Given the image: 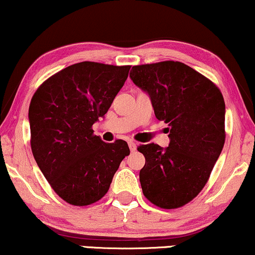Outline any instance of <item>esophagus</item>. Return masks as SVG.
Segmentation results:
<instances>
[{"mask_svg": "<svg viewBox=\"0 0 255 255\" xmlns=\"http://www.w3.org/2000/svg\"><path fill=\"white\" fill-rule=\"evenodd\" d=\"M128 147H130V151L133 152L137 148V145H135L134 141H128Z\"/></svg>", "mask_w": 255, "mask_h": 255, "instance_id": "esophagus-1", "label": "esophagus"}]
</instances>
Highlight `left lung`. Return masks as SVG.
<instances>
[{
	"label": "left lung",
	"instance_id": "1",
	"mask_svg": "<svg viewBox=\"0 0 255 255\" xmlns=\"http://www.w3.org/2000/svg\"><path fill=\"white\" fill-rule=\"evenodd\" d=\"M132 82L146 92L158 121L168 125L167 147L150 143L139 172L144 196L161 208L184 206L207 183L225 144V102L210 79L180 62L132 67Z\"/></svg>",
	"mask_w": 255,
	"mask_h": 255
}]
</instances>
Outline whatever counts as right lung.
I'll return each mask as SVG.
<instances>
[{"mask_svg": "<svg viewBox=\"0 0 255 255\" xmlns=\"http://www.w3.org/2000/svg\"><path fill=\"white\" fill-rule=\"evenodd\" d=\"M130 65L81 62L51 76L29 107L31 151L39 170L67 203L87 206L105 196L125 140L105 143L92 125L104 117L127 81Z\"/></svg>", "mask_w": 255, "mask_h": 255, "instance_id": "add662e5", "label": "right lung"}]
</instances>
